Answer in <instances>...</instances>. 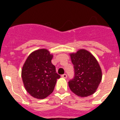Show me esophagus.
Segmentation results:
<instances>
[{"label": "esophagus", "mask_w": 120, "mask_h": 120, "mask_svg": "<svg viewBox=\"0 0 120 120\" xmlns=\"http://www.w3.org/2000/svg\"><path fill=\"white\" fill-rule=\"evenodd\" d=\"M62 78H64V79H66V78L67 77V74H65H65H64V75H62Z\"/></svg>", "instance_id": "34e87169"}]
</instances>
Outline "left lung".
<instances>
[{
	"label": "left lung",
	"instance_id": "8db88e82",
	"mask_svg": "<svg viewBox=\"0 0 120 120\" xmlns=\"http://www.w3.org/2000/svg\"><path fill=\"white\" fill-rule=\"evenodd\" d=\"M70 55L75 71V77L68 82L71 91L81 97L91 95L96 91L102 79L98 62L85 49H80Z\"/></svg>",
	"mask_w": 120,
	"mask_h": 120
}]
</instances>
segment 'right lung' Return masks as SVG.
Segmentation results:
<instances>
[{"instance_id": "1", "label": "right lung", "mask_w": 120, "mask_h": 120, "mask_svg": "<svg viewBox=\"0 0 120 120\" xmlns=\"http://www.w3.org/2000/svg\"><path fill=\"white\" fill-rule=\"evenodd\" d=\"M53 55L41 49L29 55L22 69L23 85L28 93L37 99L45 98L52 93L60 76L51 60Z\"/></svg>"}]
</instances>
